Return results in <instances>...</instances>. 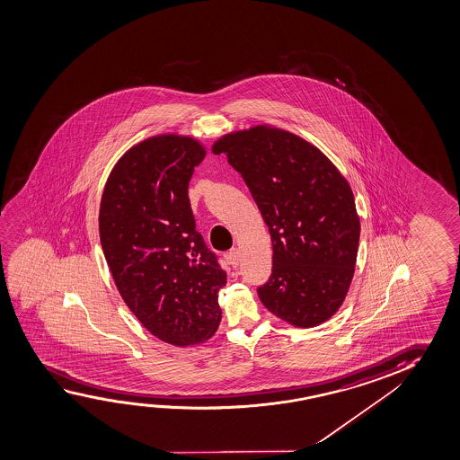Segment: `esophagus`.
<instances>
[{
	"instance_id": "1",
	"label": "esophagus",
	"mask_w": 460,
	"mask_h": 460,
	"mask_svg": "<svg viewBox=\"0 0 460 460\" xmlns=\"http://www.w3.org/2000/svg\"><path fill=\"white\" fill-rule=\"evenodd\" d=\"M228 261H230V263L234 265V267H238L240 265L241 261V252L240 249L234 248L230 252H228Z\"/></svg>"
}]
</instances>
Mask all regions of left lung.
Returning a JSON list of instances; mask_svg holds the SVG:
<instances>
[{
  "instance_id": "8db88e82",
  "label": "left lung",
  "mask_w": 460,
  "mask_h": 460,
  "mask_svg": "<svg viewBox=\"0 0 460 460\" xmlns=\"http://www.w3.org/2000/svg\"><path fill=\"white\" fill-rule=\"evenodd\" d=\"M248 185L269 226L273 267L259 299L278 318L314 328L342 305L357 263L359 219L350 185L316 146L254 126L212 146Z\"/></svg>"
}]
</instances>
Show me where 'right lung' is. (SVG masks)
<instances>
[{
	"mask_svg": "<svg viewBox=\"0 0 460 460\" xmlns=\"http://www.w3.org/2000/svg\"><path fill=\"white\" fill-rule=\"evenodd\" d=\"M205 155L197 140L174 134L140 142L110 172L99 212L103 255L126 305L177 347L217 331L226 285L190 206V179Z\"/></svg>",
	"mask_w": 460,
	"mask_h": 460,
	"instance_id": "add662e5",
	"label": "right lung"
}]
</instances>
